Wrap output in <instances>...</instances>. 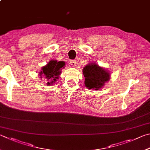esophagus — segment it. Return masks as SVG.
Returning a JSON list of instances; mask_svg holds the SVG:
<instances>
[{"label":"esophagus","instance_id":"34e87169","mask_svg":"<svg viewBox=\"0 0 150 150\" xmlns=\"http://www.w3.org/2000/svg\"><path fill=\"white\" fill-rule=\"evenodd\" d=\"M70 64L71 65V66L75 67L76 66V61L75 60H72L70 62Z\"/></svg>","mask_w":150,"mask_h":150}]
</instances>
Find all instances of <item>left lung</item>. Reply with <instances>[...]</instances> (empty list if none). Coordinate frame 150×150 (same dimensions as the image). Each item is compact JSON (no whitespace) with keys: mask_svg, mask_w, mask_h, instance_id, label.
Returning <instances> with one entry per match:
<instances>
[{"mask_svg":"<svg viewBox=\"0 0 150 150\" xmlns=\"http://www.w3.org/2000/svg\"><path fill=\"white\" fill-rule=\"evenodd\" d=\"M83 73L84 85L88 89L100 90L103 88L106 82L110 79V73L105 68L99 66L96 63L87 64L83 67Z\"/></svg>","mask_w":150,"mask_h":150,"instance_id":"1","label":"left lung"}]
</instances>
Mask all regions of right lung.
<instances>
[{
  "mask_svg": "<svg viewBox=\"0 0 150 150\" xmlns=\"http://www.w3.org/2000/svg\"><path fill=\"white\" fill-rule=\"evenodd\" d=\"M65 65L66 63L64 61L51 59L46 66L42 67L39 73V77L47 81V86H50L58 81L62 73L61 70L65 67Z\"/></svg>",
  "mask_w": 150,
  "mask_h": 150,
  "instance_id": "1",
  "label": "right lung"
}]
</instances>
